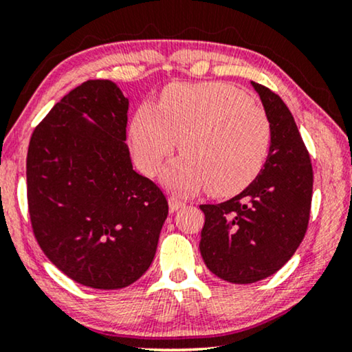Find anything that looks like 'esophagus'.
<instances>
[{"instance_id":"34e87169","label":"esophagus","mask_w":352,"mask_h":352,"mask_svg":"<svg viewBox=\"0 0 352 352\" xmlns=\"http://www.w3.org/2000/svg\"><path fill=\"white\" fill-rule=\"evenodd\" d=\"M168 205H170L171 213H175V211H177L179 208H182V206H184V201L177 199V197H171V199L168 200Z\"/></svg>"}]
</instances>
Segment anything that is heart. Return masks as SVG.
<instances>
[{
  "label": "heart",
  "instance_id": "1",
  "mask_svg": "<svg viewBox=\"0 0 352 352\" xmlns=\"http://www.w3.org/2000/svg\"><path fill=\"white\" fill-rule=\"evenodd\" d=\"M133 153L146 175H155L181 139L184 157L163 173L171 189L192 194H239L267 160L272 128L267 113L243 91L226 83L173 85L155 107L142 104L129 126Z\"/></svg>",
  "mask_w": 352,
  "mask_h": 352
}]
</instances>
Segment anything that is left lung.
Returning a JSON list of instances; mask_svg holds the SVG:
<instances>
[{"label":"left lung","instance_id":"1","mask_svg":"<svg viewBox=\"0 0 352 352\" xmlns=\"http://www.w3.org/2000/svg\"><path fill=\"white\" fill-rule=\"evenodd\" d=\"M272 128L267 160L247 189L205 213L200 253L214 276L253 283L276 274L305 239L312 200V165L283 100L252 81Z\"/></svg>","mask_w":352,"mask_h":352}]
</instances>
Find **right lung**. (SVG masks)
Here are the masks:
<instances>
[{"mask_svg":"<svg viewBox=\"0 0 352 352\" xmlns=\"http://www.w3.org/2000/svg\"><path fill=\"white\" fill-rule=\"evenodd\" d=\"M129 100L110 80L60 99L32 134L27 197L33 234L72 280L118 290L151 267L168 201L133 170Z\"/></svg>","mask_w":352,"mask_h":352,"instance_id":"1","label":"right lung"}]
</instances>
